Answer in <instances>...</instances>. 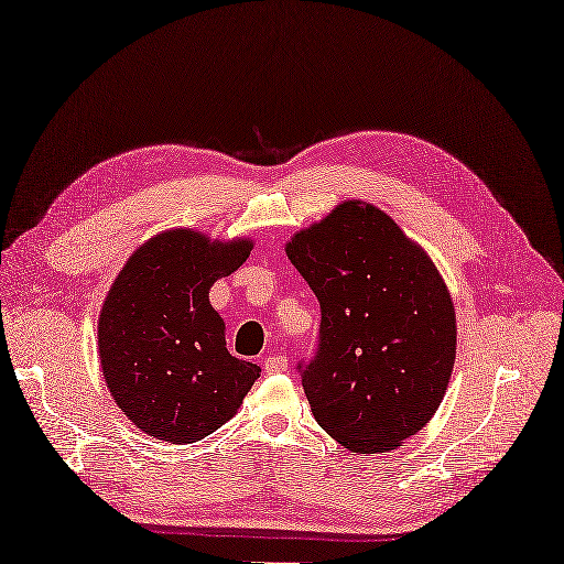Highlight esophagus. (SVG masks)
<instances>
[{"label":"esophagus","mask_w":564,"mask_h":564,"mask_svg":"<svg viewBox=\"0 0 564 564\" xmlns=\"http://www.w3.org/2000/svg\"><path fill=\"white\" fill-rule=\"evenodd\" d=\"M286 357L284 355H270L263 359V371L265 373H284L286 371Z\"/></svg>","instance_id":"34e87169"}]
</instances>
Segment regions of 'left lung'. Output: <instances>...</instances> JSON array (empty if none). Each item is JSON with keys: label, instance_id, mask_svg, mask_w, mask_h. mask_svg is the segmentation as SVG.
<instances>
[{"label": "left lung", "instance_id": "left-lung-1", "mask_svg": "<svg viewBox=\"0 0 564 564\" xmlns=\"http://www.w3.org/2000/svg\"><path fill=\"white\" fill-rule=\"evenodd\" d=\"M286 257L319 301L299 373L322 430L355 453L394 451L432 420L455 364V307L438 270L382 209L347 200Z\"/></svg>", "mask_w": 564, "mask_h": 564}]
</instances>
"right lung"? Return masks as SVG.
Here are the masks:
<instances>
[{
  "label": "right lung",
  "instance_id": "add662e5",
  "mask_svg": "<svg viewBox=\"0 0 564 564\" xmlns=\"http://www.w3.org/2000/svg\"><path fill=\"white\" fill-rule=\"evenodd\" d=\"M251 242L217 245L167 230L113 280L97 345L111 397L128 420L167 443H196L236 415L261 368L228 355L209 286L238 270Z\"/></svg>",
  "mask_w": 564,
  "mask_h": 564
}]
</instances>
